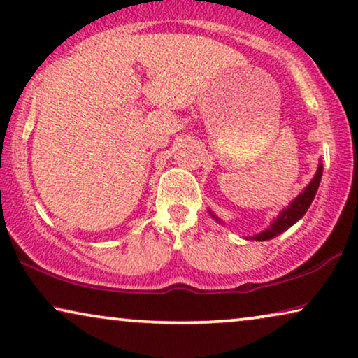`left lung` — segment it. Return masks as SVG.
I'll use <instances>...</instances> for the list:
<instances>
[{
  "instance_id": "1",
  "label": "left lung",
  "mask_w": 358,
  "mask_h": 358,
  "mask_svg": "<svg viewBox=\"0 0 358 358\" xmlns=\"http://www.w3.org/2000/svg\"><path fill=\"white\" fill-rule=\"evenodd\" d=\"M321 176H322V166L320 164V168H317L315 178H313L310 185H308V187L303 190V192L298 195V197L293 200V202L288 205V207L283 210L280 215H278L277 220H273L271 228H267L266 231H262V233L256 234V236H252V239H256V241H267V239L275 238L277 234L285 231V229L290 228L293 223H296L298 220H300L303 215L306 213L308 207H310L313 199H315L316 190H317V187H320V182H321ZM213 217H215V215H213Z\"/></svg>"
}]
</instances>
